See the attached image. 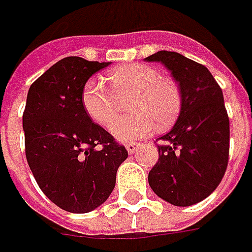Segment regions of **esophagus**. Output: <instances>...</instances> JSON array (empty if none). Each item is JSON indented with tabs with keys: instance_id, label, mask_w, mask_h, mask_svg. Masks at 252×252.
I'll return each instance as SVG.
<instances>
[{
	"instance_id": "1",
	"label": "esophagus",
	"mask_w": 252,
	"mask_h": 252,
	"mask_svg": "<svg viewBox=\"0 0 252 252\" xmlns=\"http://www.w3.org/2000/svg\"><path fill=\"white\" fill-rule=\"evenodd\" d=\"M139 147H141L140 143H126V150H127V153H129V154L136 153Z\"/></svg>"
}]
</instances>
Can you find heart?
Instances as JSON below:
<instances>
[{
  "label": "heart",
  "instance_id": "obj_1",
  "mask_svg": "<svg viewBox=\"0 0 252 252\" xmlns=\"http://www.w3.org/2000/svg\"><path fill=\"white\" fill-rule=\"evenodd\" d=\"M111 90L91 78L84 85L83 106L99 126L108 127L119 113V99L129 94L128 109L135 113L112 124L111 133L118 140H136L150 134L156 125L164 129L175 119L181 108V91L177 83L162 77L147 64L122 65L108 74Z\"/></svg>",
  "mask_w": 252,
  "mask_h": 252
}]
</instances>
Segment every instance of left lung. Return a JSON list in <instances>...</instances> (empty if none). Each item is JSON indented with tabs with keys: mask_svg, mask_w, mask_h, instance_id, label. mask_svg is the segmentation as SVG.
<instances>
[{
	"mask_svg": "<svg viewBox=\"0 0 252 252\" xmlns=\"http://www.w3.org/2000/svg\"><path fill=\"white\" fill-rule=\"evenodd\" d=\"M168 68L181 91L174 127L160 137L151 189L175 206L195 205L218 188L228 164L230 123L221 88L203 64L161 50L146 57Z\"/></svg>",
	"mask_w": 252,
	"mask_h": 252,
	"instance_id": "obj_1",
	"label": "left lung"
}]
</instances>
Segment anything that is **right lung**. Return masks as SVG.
Returning <instances> with one entry per match:
<instances>
[{
	"label": "right lung",
	"instance_id": "right-lung-1",
	"mask_svg": "<svg viewBox=\"0 0 252 252\" xmlns=\"http://www.w3.org/2000/svg\"><path fill=\"white\" fill-rule=\"evenodd\" d=\"M109 63L65 57L34 81L22 125L29 168L44 195L63 210L87 213L109 198L116 171L127 158L125 146L94 123L83 90Z\"/></svg>",
	"mask_w": 252,
	"mask_h": 252
}]
</instances>
